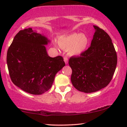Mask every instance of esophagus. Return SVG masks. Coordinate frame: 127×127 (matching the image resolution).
Returning <instances> with one entry per match:
<instances>
[{
	"mask_svg": "<svg viewBox=\"0 0 127 127\" xmlns=\"http://www.w3.org/2000/svg\"><path fill=\"white\" fill-rule=\"evenodd\" d=\"M64 61H65V64H68V58H67V57H64Z\"/></svg>",
	"mask_w": 127,
	"mask_h": 127,
	"instance_id": "34e87169",
	"label": "esophagus"
}]
</instances>
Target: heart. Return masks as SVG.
Segmentation results:
<instances>
[{
  "label": "heart",
  "instance_id": "obj_1",
  "mask_svg": "<svg viewBox=\"0 0 127 127\" xmlns=\"http://www.w3.org/2000/svg\"><path fill=\"white\" fill-rule=\"evenodd\" d=\"M90 39L84 33H73L68 35L62 36L58 40L60 47L72 56H77L87 50L90 44Z\"/></svg>",
  "mask_w": 127,
  "mask_h": 127
}]
</instances>
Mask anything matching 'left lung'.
<instances>
[{"label": "left lung", "instance_id": "1", "mask_svg": "<svg viewBox=\"0 0 127 127\" xmlns=\"http://www.w3.org/2000/svg\"><path fill=\"white\" fill-rule=\"evenodd\" d=\"M95 32L88 50L69 59L71 81L79 91L91 93L106 87L112 80L117 62L114 45L109 34L94 25Z\"/></svg>", "mask_w": 127, "mask_h": 127}]
</instances>
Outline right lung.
<instances>
[{"label": "right lung", "instance_id": "obj_1", "mask_svg": "<svg viewBox=\"0 0 127 127\" xmlns=\"http://www.w3.org/2000/svg\"><path fill=\"white\" fill-rule=\"evenodd\" d=\"M50 40L31 28L15 36L7 53L11 81L25 92L41 95L51 87L55 75L65 66L62 57L51 58L46 45Z\"/></svg>", "mask_w": 127, "mask_h": 127}]
</instances>
